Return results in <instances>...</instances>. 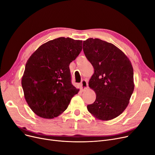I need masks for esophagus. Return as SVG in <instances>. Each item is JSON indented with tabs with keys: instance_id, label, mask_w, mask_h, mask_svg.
<instances>
[{
	"instance_id": "obj_1",
	"label": "esophagus",
	"mask_w": 155,
	"mask_h": 155,
	"mask_svg": "<svg viewBox=\"0 0 155 155\" xmlns=\"http://www.w3.org/2000/svg\"><path fill=\"white\" fill-rule=\"evenodd\" d=\"M80 85H81V90L82 91L85 90L86 89H87V87H88V84H87V81H86L85 80H83L81 84H80Z\"/></svg>"
}]
</instances>
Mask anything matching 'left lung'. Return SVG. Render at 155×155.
<instances>
[{"label": "left lung", "instance_id": "1", "mask_svg": "<svg viewBox=\"0 0 155 155\" xmlns=\"http://www.w3.org/2000/svg\"><path fill=\"white\" fill-rule=\"evenodd\" d=\"M83 50L94 67L89 86L96 95L87 110L98 120H112L124 111L133 93L132 63L117 47L99 38L84 40Z\"/></svg>", "mask_w": 155, "mask_h": 155}]
</instances>
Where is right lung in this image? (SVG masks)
I'll list each match as a JSON object with an SVG mask.
<instances>
[{
	"instance_id": "obj_1",
	"label": "right lung",
	"mask_w": 155,
	"mask_h": 155,
	"mask_svg": "<svg viewBox=\"0 0 155 155\" xmlns=\"http://www.w3.org/2000/svg\"><path fill=\"white\" fill-rule=\"evenodd\" d=\"M82 45V40L59 37L40 45L28 59L21 85L26 103L38 117H58L78 94L71 82L69 65Z\"/></svg>"
}]
</instances>
